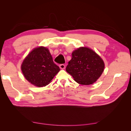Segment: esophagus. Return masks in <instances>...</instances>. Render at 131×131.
<instances>
[{
    "mask_svg": "<svg viewBox=\"0 0 131 131\" xmlns=\"http://www.w3.org/2000/svg\"><path fill=\"white\" fill-rule=\"evenodd\" d=\"M59 68H60L62 69H65L66 66H65V65H64V64H61L59 65Z\"/></svg>",
    "mask_w": 131,
    "mask_h": 131,
    "instance_id": "1",
    "label": "esophagus"
}]
</instances>
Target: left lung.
Listing matches in <instances>:
<instances>
[{"instance_id": "1", "label": "left lung", "mask_w": 131, "mask_h": 131, "mask_svg": "<svg viewBox=\"0 0 131 131\" xmlns=\"http://www.w3.org/2000/svg\"><path fill=\"white\" fill-rule=\"evenodd\" d=\"M104 69L102 59L93 50L82 47L73 52L66 71L78 84L89 85L100 77Z\"/></svg>"}]
</instances>
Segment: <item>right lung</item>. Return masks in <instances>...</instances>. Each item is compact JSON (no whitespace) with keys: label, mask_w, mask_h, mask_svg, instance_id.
<instances>
[{"label":"right lung","mask_w":131,"mask_h":131,"mask_svg":"<svg viewBox=\"0 0 131 131\" xmlns=\"http://www.w3.org/2000/svg\"><path fill=\"white\" fill-rule=\"evenodd\" d=\"M21 69L27 80L38 87L48 85L60 70L48 49L42 46L31 51L23 61Z\"/></svg>","instance_id":"obj_1"}]
</instances>
